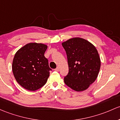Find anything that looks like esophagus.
I'll use <instances>...</instances> for the list:
<instances>
[{"label": "esophagus", "instance_id": "obj_1", "mask_svg": "<svg viewBox=\"0 0 120 120\" xmlns=\"http://www.w3.org/2000/svg\"><path fill=\"white\" fill-rule=\"evenodd\" d=\"M55 71H59V68L57 67L55 69Z\"/></svg>", "mask_w": 120, "mask_h": 120}]
</instances>
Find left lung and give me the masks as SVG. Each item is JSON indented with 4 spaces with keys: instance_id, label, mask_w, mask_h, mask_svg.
Wrapping results in <instances>:
<instances>
[{
    "instance_id": "obj_1",
    "label": "left lung",
    "mask_w": 120,
    "mask_h": 120,
    "mask_svg": "<svg viewBox=\"0 0 120 120\" xmlns=\"http://www.w3.org/2000/svg\"><path fill=\"white\" fill-rule=\"evenodd\" d=\"M67 56L69 72L64 83L71 89L81 91L96 80L101 67L95 46L84 39L74 38L62 44Z\"/></svg>"
}]
</instances>
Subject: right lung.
<instances>
[{
	"mask_svg": "<svg viewBox=\"0 0 120 120\" xmlns=\"http://www.w3.org/2000/svg\"><path fill=\"white\" fill-rule=\"evenodd\" d=\"M47 46L30 43L17 52L12 61V72L17 82L24 89L36 91L46 84L49 76L48 60L44 56Z\"/></svg>",
	"mask_w": 120,
	"mask_h": 120,
	"instance_id": "1",
	"label": "right lung"
}]
</instances>
